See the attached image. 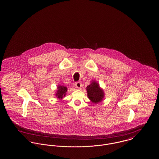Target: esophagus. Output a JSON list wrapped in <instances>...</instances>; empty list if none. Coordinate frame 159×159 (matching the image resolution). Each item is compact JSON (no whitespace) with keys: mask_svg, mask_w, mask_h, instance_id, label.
I'll list each match as a JSON object with an SVG mask.
<instances>
[{"mask_svg":"<svg viewBox=\"0 0 159 159\" xmlns=\"http://www.w3.org/2000/svg\"><path fill=\"white\" fill-rule=\"evenodd\" d=\"M75 86H76L77 88L80 89L82 86V83L80 82H77L75 83Z\"/></svg>","mask_w":159,"mask_h":159,"instance_id":"obj_1","label":"esophagus"}]
</instances>
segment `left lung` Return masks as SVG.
<instances>
[{"mask_svg":"<svg viewBox=\"0 0 159 159\" xmlns=\"http://www.w3.org/2000/svg\"><path fill=\"white\" fill-rule=\"evenodd\" d=\"M86 90L88 97L92 102L98 103L104 98V92L99 88L98 83L93 82L90 85L87 86Z\"/></svg>","mask_w":159,"mask_h":159,"instance_id":"8db88e82","label":"left lung"}]
</instances>
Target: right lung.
Wrapping results in <instances>:
<instances>
[{"mask_svg": "<svg viewBox=\"0 0 159 159\" xmlns=\"http://www.w3.org/2000/svg\"><path fill=\"white\" fill-rule=\"evenodd\" d=\"M67 91V89L66 86H58V91L56 93V96L58 98H62L66 95V92Z\"/></svg>", "mask_w": 159, "mask_h": 159, "instance_id": "right-lung-1", "label": "right lung"}]
</instances>
